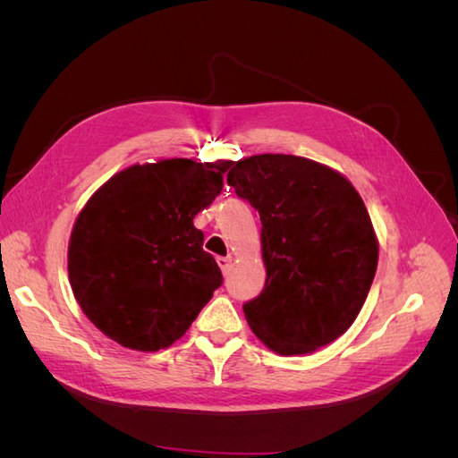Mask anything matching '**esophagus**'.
<instances>
[{
    "instance_id": "34e87169",
    "label": "esophagus",
    "mask_w": 458,
    "mask_h": 458,
    "mask_svg": "<svg viewBox=\"0 0 458 458\" xmlns=\"http://www.w3.org/2000/svg\"><path fill=\"white\" fill-rule=\"evenodd\" d=\"M217 266L221 267V271H224V275H229V271H231V258L229 256L217 258Z\"/></svg>"
}]
</instances>
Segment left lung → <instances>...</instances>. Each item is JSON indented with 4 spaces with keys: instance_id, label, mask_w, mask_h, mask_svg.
<instances>
[{
    "instance_id": "left-lung-1",
    "label": "left lung",
    "mask_w": 458,
    "mask_h": 458,
    "mask_svg": "<svg viewBox=\"0 0 458 458\" xmlns=\"http://www.w3.org/2000/svg\"><path fill=\"white\" fill-rule=\"evenodd\" d=\"M227 183L261 221L267 279L242 306L254 335L281 355L335 342L361 311L378 266L377 234L355 187L293 155L233 162Z\"/></svg>"
}]
</instances>
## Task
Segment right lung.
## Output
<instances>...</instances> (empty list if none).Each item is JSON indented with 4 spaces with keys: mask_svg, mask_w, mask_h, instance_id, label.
Returning <instances> with one entry per match:
<instances>
[{
    "mask_svg": "<svg viewBox=\"0 0 458 458\" xmlns=\"http://www.w3.org/2000/svg\"><path fill=\"white\" fill-rule=\"evenodd\" d=\"M229 165L189 158L135 164L80 212L68 279L81 311L110 340L137 352L168 348L224 283L192 219L224 189Z\"/></svg>",
    "mask_w": 458,
    "mask_h": 458,
    "instance_id": "obj_1",
    "label": "right lung"
}]
</instances>
